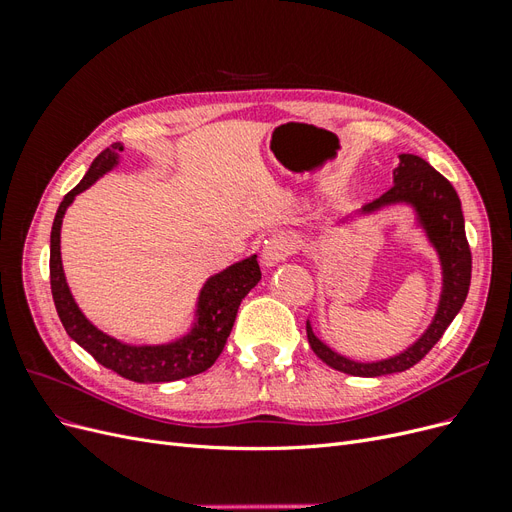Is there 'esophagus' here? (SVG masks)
<instances>
[{
  "label": "esophagus",
  "mask_w": 512,
  "mask_h": 512,
  "mask_svg": "<svg viewBox=\"0 0 512 512\" xmlns=\"http://www.w3.org/2000/svg\"><path fill=\"white\" fill-rule=\"evenodd\" d=\"M294 247L297 245H294V239L288 232H277V235H271L262 243V262H265V267L280 265L294 252Z\"/></svg>",
  "instance_id": "1"
}]
</instances>
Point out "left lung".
Here are the masks:
<instances>
[{
  "label": "left lung",
  "instance_id": "8db88e82",
  "mask_svg": "<svg viewBox=\"0 0 512 512\" xmlns=\"http://www.w3.org/2000/svg\"><path fill=\"white\" fill-rule=\"evenodd\" d=\"M393 207H406L412 213L414 226L423 232L425 241L438 256L442 275L438 307L421 337L414 339L401 352L378 361H356L333 350L316 335L312 320H307V342L318 359L348 376L378 378L386 374H399V371H406L416 365L436 346L438 339L448 329V324L455 320L459 309L466 303L470 290L472 254L466 239V222H463L461 200L451 181L444 179L423 158L412 156V153H401L397 168H393L391 188L380 198H376L374 203L356 209L354 213H348L346 218L337 222V226L369 218V215H376Z\"/></svg>",
  "mask_w": 512,
  "mask_h": 512
}]
</instances>
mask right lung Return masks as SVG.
<instances>
[{
	"instance_id": "right-lung-1",
	"label": "right lung",
	"mask_w": 512,
	"mask_h": 512,
	"mask_svg": "<svg viewBox=\"0 0 512 512\" xmlns=\"http://www.w3.org/2000/svg\"><path fill=\"white\" fill-rule=\"evenodd\" d=\"M123 143L104 149L91 162L81 183L61 200L51 228V292L66 333L106 369L132 382H175L203 374L222 354L235 324L241 301L260 282L258 256L252 254L230 267L209 275L200 286L192 309V322L181 335L160 344H130L108 335L91 322L72 297L64 262H61V224L74 198L91 188L100 177L121 164Z\"/></svg>"
}]
</instances>
